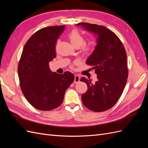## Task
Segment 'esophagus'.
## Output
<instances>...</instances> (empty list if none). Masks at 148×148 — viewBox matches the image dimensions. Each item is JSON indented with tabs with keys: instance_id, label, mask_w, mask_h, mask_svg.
<instances>
[{
	"instance_id": "34e87169",
	"label": "esophagus",
	"mask_w": 148,
	"mask_h": 148,
	"mask_svg": "<svg viewBox=\"0 0 148 148\" xmlns=\"http://www.w3.org/2000/svg\"><path fill=\"white\" fill-rule=\"evenodd\" d=\"M80 77L78 75H75V79H74V83H78L79 82Z\"/></svg>"
}]
</instances>
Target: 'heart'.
<instances>
[{"label": "heart", "mask_w": 148, "mask_h": 148, "mask_svg": "<svg viewBox=\"0 0 148 148\" xmlns=\"http://www.w3.org/2000/svg\"><path fill=\"white\" fill-rule=\"evenodd\" d=\"M68 37L72 45L77 48L81 47L82 52L85 54H89L95 50V45L92 43L85 44L84 38L77 29L71 31Z\"/></svg>", "instance_id": "heart-1"}]
</instances>
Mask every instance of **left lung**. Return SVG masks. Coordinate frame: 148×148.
<instances>
[{"label": "left lung", "mask_w": 148, "mask_h": 148, "mask_svg": "<svg viewBox=\"0 0 148 148\" xmlns=\"http://www.w3.org/2000/svg\"><path fill=\"white\" fill-rule=\"evenodd\" d=\"M78 25L97 35L95 51L86 64L92 66L97 75L95 83L82 77L88 91L82 96L84 106L93 112H104L118 101L127 82L128 70L126 51L122 41L113 31L96 24L79 23Z\"/></svg>", "instance_id": "8db88e82"}]
</instances>
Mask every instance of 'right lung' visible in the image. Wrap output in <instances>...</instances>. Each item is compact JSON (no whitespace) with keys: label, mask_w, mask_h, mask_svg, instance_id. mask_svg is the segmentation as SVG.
Returning <instances> with one entry per match:
<instances>
[{"label":"right lung","mask_w":148,"mask_h":148,"mask_svg":"<svg viewBox=\"0 0 148 148\" xmlns=\"http://www.w3.org/2000/svg\"><path fill=\"white\" fill-rule=\"evenodd\" d=\"M65 26L43 28L26 42L18 65L20 86L26 99L34 108L51 110L60 106L65 92L74 82L69 71L51 72L49 62L56 57V44Z\"/></svg>","instance_id":"1"}]
</instances>
